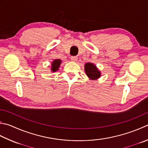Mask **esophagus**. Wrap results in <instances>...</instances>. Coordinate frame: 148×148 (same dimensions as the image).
Masks as SVG:
<instances>
[{"instance_id":"34e87169","label":"esophagus","mask_w":148,"mask_h":148,"mask_svg":"<svg viewBox=\"0 0 148 148\" xmlns=\"http://www.w3.org/2000/svg\"><path fill=\"white\" fill-rule=\"evenodd\" d=\"M71 59L72 61V62H76L77 60V56H71Z\"/></svg>"}]
</instances>
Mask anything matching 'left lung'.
<instances>
[{
  "label": "left lung",
  "instance_id": "8db88e82",
  "mask_svg": "<svg viewBox=\"0 0 148 148\" xmlns=\"http://www.w3.org/2000/svg\"><path fill=\"white\" fill-rule=\"evenodd\" d=\"M86 74L90 79H97L101 76V72L97 66L92 63H86L85 65Z\"/></svg>",
  "mask_w": 148,
  "mask_h": 148
}]
</instances>
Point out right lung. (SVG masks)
<instances>
[{
  "label": "right lung",
  "mask_w": 148,
  "mask_h": 148,
  "mask_svg": "<svg viewBox=\"0 0 148 148\" xmlns=\"http://www.w3.org/2000/svg\"><path fill=\"white\" fill-rule=\"evenodd\" d=\"M61 63H62V60L56 59L54 60L51 64V70L53 72H56V71H58V69L60 66Z\"/></svg>",
  "instance_id": "obj_1"
}]
</instances>
